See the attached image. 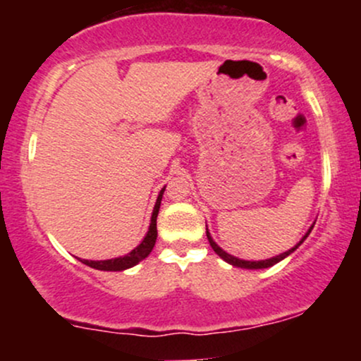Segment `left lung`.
I'll use <instances>...</instances> for the list:
<instances>
[{"label":"left lung","instance_id":"1","mask_svg":"<svg viewBox=\"0 0 361 361\" xmlns=\"http://www.w3.org/2000/svg\"><path fill=\"white\" fill-rule=\"evenodd\" d=\"M314 224H316V222H314ZM312 227H314V226H310V229L307 231V233H305L304 238H302L300 241L297 243L295 246L292 247V250H288V251L281 252V255H279V256H273V258H270V259H261V261H246V259H239V258H235V256L229 255V252H226V251L222 250V247H219V246H217V243H215L214 239H212V235H210L209 229H207V239H209V243H210V246H212V250H214L215 252H217V255L221 256V258H222L224 261H227V263H229V264H233V267H238V268H246V270H261V268H270V267H273V264L279 263V261H281L283 258H287L288 255H292V252L295 251L297 247H299L300 244L305 241V239H307V235L310 234V231H312Z\"/></svg>","mask_w":361,"mask_h":361}]
</instances>
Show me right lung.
<instances>
[{"label":"right lung","mask_w":361,"mask_h":361,"mask_svg":"<svg viewBox=\"0 0 361 361\" xmlns=\"http://www.w3.org/2000/svg\"><path fill=\"white\" fill-rule=\"evenodd\" d=\"M166 188V186H164ZM164 188L161 190L159 195H157V200L154 205V210H152L151 215V224H149V231L146 234V238L142 239V243L139 244L135 250H132L128 255L120 256V258H114V259H102V261H90V259H81V263L88 264V267L94 268V270H102V271H122L127 270V268L135 267L139 261H142L144 258H147L149 252L152 251L156 244V238H157V227H156V219L157 214H159V207H161V198H163Z\"/></svg>","instance_id":"obj_1"}]
</instances>
